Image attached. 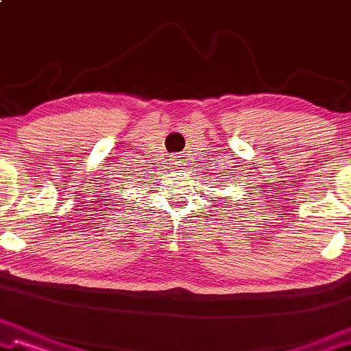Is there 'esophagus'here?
I'll return each mask as SVG.
<instances>
[{
	"mask_svg": "<svg viewBox=\"0 0 351 351\" xmlns=\"http://www.w3.org/2000/svg\"><path fill=\"white\" fill-rule=\"evenodd\" d=\"M171 161L174 162V166H182V164H184V156L179 154V153L172 154L171 156Z\"/></svg>",
	"mask_w": 351,
	"mask_h": 351,
	"instance_id": "esophagus-1",
	"label": "esophagus"
}]
</instances>
